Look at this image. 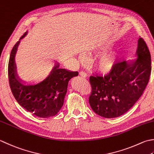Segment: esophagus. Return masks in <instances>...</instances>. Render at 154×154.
I'll return each instance as SVG.
<instances>
[{"label": "esophagus", "mask_w": 154, "mask_h": 154, "mask_svg": "<svg viewBox=\"0 0 154 154\" xmlns=\"http://www.w3.org/2000/svg\"><path fill=\"white\" fill-rule=\"evenodd\" d=\"M79 75H80V76L83 77H87V74H86L85 71H80Z\"/></svg>", "instance_id": "1"}]
</instances>
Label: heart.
Instances as JSON below:
<instances>
[{"mask_svg": "<svg viewBox=\"0 0 154 154\" xmlns=\"http://www.w3.org/2000/svg\"><path fill=\"white\" fill-rule=\"evenodd\" d=\"M107 48H105L102 50V52H104ZM79 59L81 61H83L84 58L83 56H79ZM116 55L112 52L107 53L102 55L99 58L97 62V67L98 71L102 74H109L113 71L116 66Z\"/></svg>", "mask_w": 154, "mask_h": 154, "instance_id": "b5f03b06", "label": "heart"}]
</instances>
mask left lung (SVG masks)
I'll return each instance as SVG.
<instances>
[{"label":"left lung","instance_id":"1","mask_svg":"<svg viewBox=\"0 0 154 154\" xmlns=\"http://www.w3.org/2000/svg\"><path fill=\"white\" fill-rule=\"evenodd\" d=\"M137 58L116 63L110 73L90 76V106L105 118L121 116L134 106L142 95L152 71L151 55L145 41L140 37Z\"/></svg>","mask_w":154,"mask_h":154}]
</instances>
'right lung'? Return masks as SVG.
<instances>
[{
  "label": "right lung",
  "instance_id": "right-lung-1",
  "mask_svg": "<svg viewBox=\"0 0 154 154\" xmlns=\"http://www.w3.org/2000/svg\"><path fill=\"white\" fill-rule=\"evenodd\" d=\"M26 35V32L20 40ZM19 43L20 41L12 49L8 66L9 85L14 98L24 109L34 116L47 118L57 115L64 103L69 80L77 76L79 73L59 68V64L57 63L43 81L36 85H25L17 76L14 62Z\"/></svg>",
  "mask_w": 154,
  "mask_h": 154
}]
</instances>
